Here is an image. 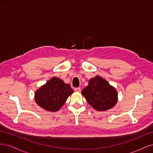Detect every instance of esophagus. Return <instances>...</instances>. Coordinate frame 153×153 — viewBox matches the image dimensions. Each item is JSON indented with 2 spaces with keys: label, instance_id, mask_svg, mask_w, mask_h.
Returning <instances> with one entry per match:
<instances>
[{
  "label": "esophagus",
  "instance_id": "esophagus-1",
  "mask_svg": "<svg viewBox=\"0 0 153 153\" xmlns=\"http://www.w3.org/2000/svg\"><path fill=\"white\" fill-rule=\"evenodd\" d=\"M74 90H75V92H80L81 91V89L80 87H76L74 89Z\"/></svg>",
  "mask_w": 153,
  "mask_h": 153
}]
</instances>
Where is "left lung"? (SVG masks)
Returning <instances> with one entry per match:
<instances>
[{
    "mask_svg": "<svg viewBox=\"0 0 153 153\" xmlns=\"http://www.w3.org/2000/svg\"><path fill=\"white\" fill-rule=\"evenodd\" d=\"M82 94L92 107L98 111L112 108L117 102V92L109 83L100 76L92 78Z\"/></svg>",
    "mask_w": 153,
    "mask_h": 153,
    "instance_id": "obj_1",
    "label": "left lung"
}]
</instances>
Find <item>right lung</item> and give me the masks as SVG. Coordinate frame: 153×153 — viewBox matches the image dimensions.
Segmentation results:
<instances>
[{"instance_id":"add662e5","label":"right lung","mask_w":153,"mask_h":153,"mask_svg":"<svg viewBox=\"0 0 153 153\" xmlns=\"http://www.w3.org/2000/svg\"><path fill=\"white\" fill-rule=\"evenodd\" d=\"M73 92L69 84L54 76L36 91L35 101L43 109L57 112Z\"/></svg>"}]
</instances>
